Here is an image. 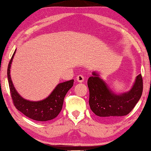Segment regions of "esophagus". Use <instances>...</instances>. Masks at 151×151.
<instances>
[{
	"instance_id": "esophagus-1",
	"label": "esophagus",
	"mask_w": 151,
	"mask_h": 151,
	"mask_svg": "<svg viewBox=\"0 0 151 151\" xmlns=\"http://www.w3.org/2000/svg\"><path fill=\"white\" fill-rule=\"evenodd\" d=\"M84 79H85V77H84V76L82 75H79L76 76V81H77L78 83H83L84 81Z\"/></svg>"
}]
</instances>
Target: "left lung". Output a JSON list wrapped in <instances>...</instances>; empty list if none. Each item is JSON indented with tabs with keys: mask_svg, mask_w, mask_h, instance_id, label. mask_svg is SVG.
Listing matches in <instances>:
<instances>
[{
	"mask_svg": "<svg viewBox=\"0 0 151 151\" xmlns=\"http://www.w3.org/2000/svg\"><path fill=\"white\" fill-rule=\"evenodd\" d=\"M88 79L89 105L91 111L101 117H120L127 115L141 97L143 89L142 75H139L131 90L116 94L100 75L93 72Z\"/></svg>",
	"mask_w": 151,
	"mask_h": 151,
	"instance_id": "left-lung-1",
	"label": "left lung"
}]
</instances>
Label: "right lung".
I'll list each match as a JSON object with an SVG mask.
<instances>
[{"instance_id": "right-lung-1", "label": "right lung", "mask_w": 151, "mask_h": 151, "mask_svg": "<svg viewBox=\"0 0 151 151\" xmlns=\"http://www.w3.org/2000/svg\"><path fill=\"white\" fill-rule=\"evenodd\" d=\"M16 52L10 60L7 77L14 105L17 110L29 118L37 121H47L57 117L63 108L64 99L67 92L73 86L74 80L59 83L47 98L39 101H30L26 100L18 93L11 78V66L12 59Z\"/></svg>"}]
</instances>
